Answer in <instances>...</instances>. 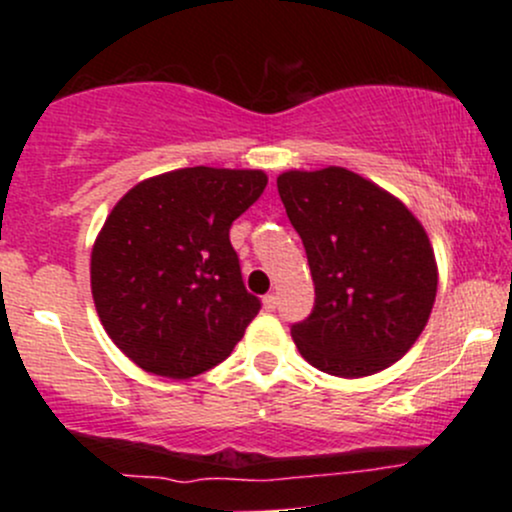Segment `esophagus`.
Masks as SVG:
<instances>
[{
  "mask_svg": "<svg viewBox=\"0 0 512 512\" xmlns=\"http://www.w3.org/2000/svg\"><path fill=\"white\" fill-rule=\"evenodd\" d=\"M262 305H264V310H267V313H274L276 305H279V298H276V293H267V296L262 298Z\"/></svg>",
  "mask_w": 512,
  "mask_h": 512,
  "instance_id": "34e87169",
  "label": "esophagus"
}]
</instances>
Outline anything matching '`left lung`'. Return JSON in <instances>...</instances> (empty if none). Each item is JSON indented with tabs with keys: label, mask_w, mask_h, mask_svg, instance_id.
I'll return each instance as SVG.
<instances>
[{
	"label": "left lung",
	"mask_w": 512,
	"mask_h": 512,
	"mask_svg": "<svg viewBox=\"0 0 512 512\" xmlns=\"http://www.w3.org/2000/svg\"><path fill=\"white\" fill-rule=\"evenodd\" d=\"M315 284L313 313L291 327L310 366L363 378L399 361L424 332L438 267L416 216L346 168L276 178Z\"/></svg>",
	"instance_id": "obj_1"
}]
</instances>
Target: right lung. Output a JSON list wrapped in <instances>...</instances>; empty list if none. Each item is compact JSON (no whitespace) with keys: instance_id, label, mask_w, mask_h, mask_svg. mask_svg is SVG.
<instances>
[{"instance_id":"1","label":"right lung","mask_w":512,"mask_h":512,"mask_svg":"<svg viewBox=\"0 0 512 512\" xmlns=\"http://www.w3.org/2000/svg\"><path fill=\"white\" fill-rule=\"evenodd\" d=\"M264 187L262 170L180 168L134 185L110 211L91 252L93 303L146 373L195 378L260 313L228 231Z\"/></svg>"}]
</instances>
